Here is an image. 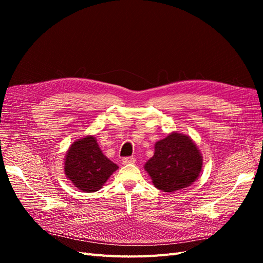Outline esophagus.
Listing matches in <instances>:
<instances>
[{
    "mask_svg": "<svg viewBox=\"0 0 263 263\" xmlns=\"http://www.w3.org/2000/svg\"><path fill=\"white\" fill-rule=\"evenodd\" d=\"M135 161H136V160H135L134 157H126L122 160V163L123 164H129V163H134Z\"/></svg>",
    "mask_w": 263,
    "mask_h": 263,
    "instance_id": "34e87169",
    "label": "esophagus"
}]
</instances>
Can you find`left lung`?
<instances>
[{
	"label": "left lung",
	"instance_id": "left-lung-1",
	"mask_svg": "<svg viewBox=\"0 0 263 263\" xmlns=\"http://www.w3.org/2000/svg\"><path fill=\"white\" fill-rule=\"evenodd\" d=\"M203 157L193 139L173 132L155 145V154L145 164L154 185L166 193L185 189L200 176Z\"/></svg>",
	"mask_w": 263,
	"mask_h": 263
}]
</instances>
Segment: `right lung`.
Returning <instances> with one entry per match:
<instances>
[{
    "mask_svg": "<svg viewBox=\"0 0 263 263\" xmlns=\"http://www.w3.org/2000/svg\"><path fill=\"white\" fill-rule=\"evenodd\" d=\"M63 164L67 179L86 193L99 191L118 169V165L102 153L93 135L72 142Z\"/></svg>",
    "mask_w": 263,
    "mask_h": 263,
    "instance_id": "obj_1",
    "label": "right lung"
}]
</instances>
